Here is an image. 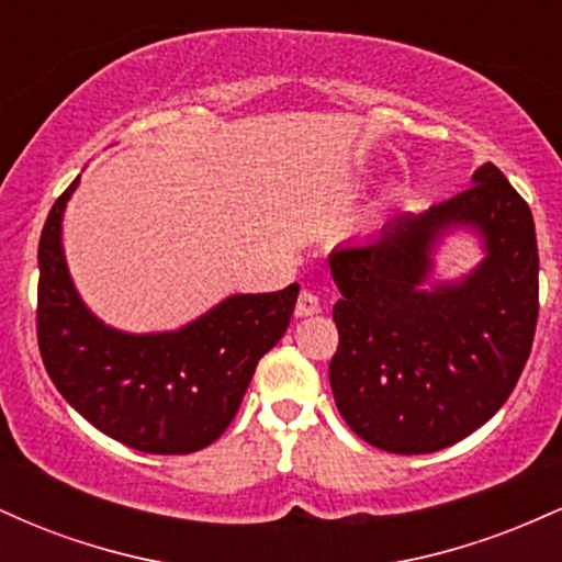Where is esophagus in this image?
I'll use <instances>...</instances> for the list:
<instances>
[{
	"label": "esophagus",
	"instance_id": "1",
	"mask_svg": "<svg viewBox=\"0 0 562 562\" xmlns=\"http://www.w3.org/2000/svg\"><path fill=\"white\" fill-rule=\"evenodd\" d=\"M319 312V295L314 290L303 288L299 293V301H295V317H312V314Z\"/></svg>",
	"mask_w": 562,
	"mask_h": 562
}]
</instances>
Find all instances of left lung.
I'll list each match as a JSON object with an SVG mask.
<instances>
[{"instance_id": "obj_1", "label": "left lung", "mask_w": 562, "mask_h": 562, "mask_svg": "<svg viewBox=\"0 0 562 562\" xmlns=\"http://www.w3.org/2000/svg\"><path fill=\"white\" fill-rule=\"evenodd\" d=\"M470 226L487 256L460 283L419 285L443 231ZM340 299L335 404L348 428L393 454H428L492 420L531 353L539 250L531 209L494 164L420 216L330 254Z\"/></svg>"}]
</instances>
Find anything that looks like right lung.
Instances as JSON below:
<instances>
[{
	"label": "right lung",
	"instance_id": "right-lung-1",
	"mask_svg": "<svg viewBox=\"0 0 562 562\" xmlns=\"http://www.w3.org/2000/svg\"><path fill=\"white\" fill-rule=\"evenodd\" d=\"M55 200L38 240L36 335L55 389L115 441L147 454H190L227 430L256 364L293 317L299 285L229 295L173 333L128 335L83 306L63 256L70 192Z\"/></svg>",
	"mask_w": 562,
	"mask_h": 562
}]
</instances>
